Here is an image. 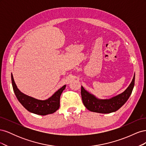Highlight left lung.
<instances>
[{"label":"left lung","instance_id":"1","mask_svg":"<svg viewBox=\"0 0 146 146\" xmlns=\"http://www.w3.org/2000/svg\"><path fill=\"white\" fill-rule=\"evenodd\" d=\"M135 75L130 85L125 91L110 99H99L81 88V96L85 107L91 111L99 113H110L117 111L130 96L135 85Z\"/></svg>","mask_w":146,"mask_h":146}]
</instances>
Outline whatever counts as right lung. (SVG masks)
I'll return each instance as SVG.
<instances>
[{
	"mask_svg": "<svg viewBox=\"0 0 146 146\" xmlns=\"http://www.w3.org/2000/svg\"><path fill=\"white\" fill-rule=\"evenodd\" d=\"M11 82L13 91L17 100L29 111L39 115L44 116L55 112L60 107V96L66 85L61 87L50 98L45 100H38L21 92L17 88L11 74Z\"/></svg>",
	"mask_w": 146,
	"mask_h": 146,
	"instance_id": "right-lung-1",
	"label": "right lung"
}]
</instances>
